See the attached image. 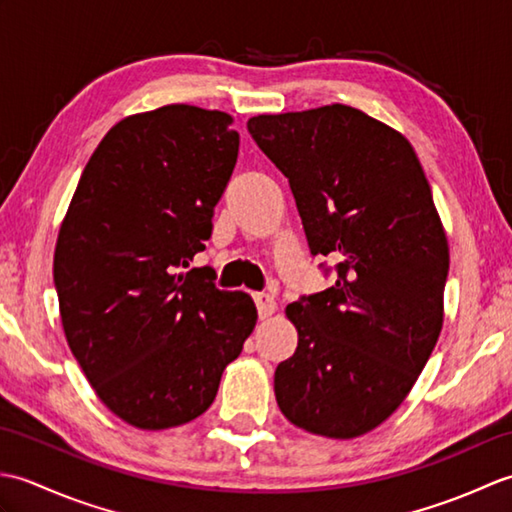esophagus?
<instances>
[{
    "label": "esophagus",
    "mask_w": 512,
    "mask_h": 512,
    "mask_svg": "<svg viewBox=\"0 0 512 512\" xmlns=\"http://www.w3.org/2000/svg\"><path fill=\"white\" fill-rule=\"evenodd\" d=\"M253 299H255V306L259 312V319H268L270 314L277 310V301L270 297L268 292H255Z\"/></svg>",
    "instance_id": "esophagus-1"
}]
</instances>
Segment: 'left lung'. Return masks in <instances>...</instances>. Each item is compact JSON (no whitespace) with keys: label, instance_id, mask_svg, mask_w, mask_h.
Segmentation results:
<instances>
[{"label":"left lung","instance_id":"left-lung-1","mask_svg":"<svg viewBox=\"0 0 512 512\" xmlns=\"http://www.w3.org/2000/svg\"><path fill=\"white\" fill-rule=\"evenodd\" d=\"M290 182L312 255L339 257L336 284L286 308L299 343L277 365L281 413L350 440L407 398L438 343L449 244L409 140L350 105L248 118Z\"/></svg>","mask_w":512,"mask_h":512}]
</instances>
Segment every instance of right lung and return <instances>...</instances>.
I'll return each mask as SVG.
<instances>
[{
  "label": "right lung",
  "mask_w": 512,
  "mask_h": 512,
  "mask_svg": "<svg viewBox=\"0 0 512 512\" xmlns=\"http://www.w3.org/2000/svg\"><path fill=\"white\" fill-rule=\"evenodd\" d=\"M233 116L165 105L116 123L94 149L54 248L65 339L96 396L136 429L187 424L257 323L246 292L182 273L211 237L231 180Z\"/></svg>",
  "instance_id": "add662e5"
}]
</instances>
